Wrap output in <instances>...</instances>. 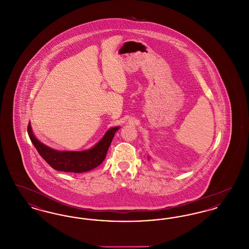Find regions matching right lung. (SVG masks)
I'll use <instances>...</instances> for the list:
<instances>
[{
    "label": "right lung",
    "instance_id": "right-lung-1",
    "mask_svg": "<svg viewBox=\"0 0 249 249\" xmlns=\"http://www.w3.org/2000/svg\"><path fill=\"white\" fill-rule=\"evenodd\" d=\"M114 127L107 130L102 140L91 149L81 152L77 151H58L54 150L38 141L33 134L31 125L28 126L29 136L38 153L53 169L66 173H84L100 165L107 157V150L119 130Z\"/></svg>",
    "mask_w": 249,
    "mask_h": 249
}]
</instances>
